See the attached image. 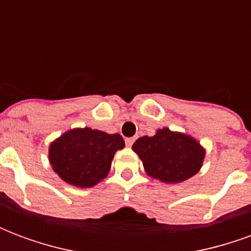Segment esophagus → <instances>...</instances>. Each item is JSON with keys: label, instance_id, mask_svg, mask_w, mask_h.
Returning a JSON list of instances; mask_svg holds the SVG:
<instances>
[{"label": "esophagus", "instance_id": "34e87169", "mask_svg": "<svg viewBox=\"0 0 251 251\" xmlns=\"http://www.w3.org/2000/svg\"><path fill=\"white\" fill-rule=\"evenodd\" d=\"M133 142H134V138H126L125 140L126 147H131V145H133Z\"/></svg>", "mask_w": 251, "mask_h": 251}]
</instances>
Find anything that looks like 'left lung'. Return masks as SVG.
<instances>
[{
  "label": "left lung",
  "mask_w": 251,
  "mask_h": 251,
  "mask_svg": "<svg viewBox=\"0 0 251 251\" xmlns=\"http://www.w3.org/2000/svg\"><path fill=\"white\" fill-rule=\"evenodd\" d=\"M149 176L164 183H181L201 167L204 151L192 137L174 133L167 127L153 137H140L133 144Z\"/></svg>",
  "instance_id": "obj_1"
}]
</instances>
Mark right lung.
<instances>
[{"label": "right lung", "mask_w": 251, "mask_h": 251, "mask_svg": "<svg viewBox=\"0 0 251 251\" xmlns=\"http://www.w3.org/2000/svg\"><path fill=\"white\" fill-rule=\"evenodd\" d=\"M124 147L125 142L120 134H107L90 127L74 129L52 142L50 161L66 183L86 188L107 176L114 153Z\"/></svg>", "instance_id": "obj_1"}]
</instances>
